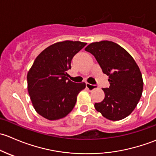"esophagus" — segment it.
<instances>
[{
  "label": "esophagus",
  "instance_id": "34e87169",
  "mask_svg": "<svg viewBox=\"0 0 156 156\" xmlns=\"http://www.w3.org/2000/svg\"><path fill=\"white\" fill-rule=\"evenodd\" d=\"M86 88L89 90H90V91H91V90H94V89H96V88H97V86H95V85H91L86 83Z\"/></svg>",
  "mask_w": 156,
  "mask_h": 156
}]
</instances>
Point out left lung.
<instances>
[{"instance_id":"1","label":"left lung","mask_w":156,"mask_h":156,"mask_svg":"<svg viewBox=\"0 0 156 156\" xmlns=\"http://www.w3.org/2000/svg\"><path fill=\"white\" fill-rule=\"evenodd\" d=\"M85 50L94 56L103 73L109 76L110 86L102 89L105 97L94 104L96 110L112 121L125 119L142 95L144 82L137 63L126 49L112 41L91 43Z\"/></svg>"}]
</instances>
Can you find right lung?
<instances>
[{
  "mask_svg": "<svg viewBox=\"0 0 156 156\" xmlns=\"http://www.w3.org/2000/svg\"><path fill=\"white\" fill-rule=\"evenodd\" d=\"M86 43L65 41L48 46L36 58L27 75L28 91L37 113L49 120L65 117L72 111L86 83L67 76L73 56Z\"/></svg>",
  "mask_w": 156,
  "mask_h": 156,
  "instance_id": "obj_1",
  "label": "right lung"
}]
</instances>
